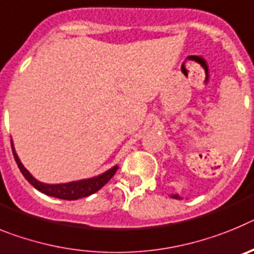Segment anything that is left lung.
<instances>
[{
	"instance_id": "left-lung-1",
	"label": "left lung",
	"mask_w": 254,
	"mask_h": 254,
	"mask_svg": "<svg viewBox=\"0 0 254 254\" xmlns=\"http://www.w3.org/2000/svg\"><path fill=\"white\" fill-rule=\"evenodd\" d=\"M171 198H175V199H182L179 194H173V195H171Z\"/></svg>"
}]
</instances>
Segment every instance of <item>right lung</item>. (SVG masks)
Returning a JSON list of instances; mask_svg holds the SVG:
<instances>
[{
  "mask_svg": "<svg viewBox=\"0 0 254 254\" xmlns=\"http://www.w3.org/2000/svg\"><path fill=\"white\" fill-rule=\"evenodd\" d=\"M11 147H12V153H14L15 161H16L17 166H19V169H20L24 178H25V179L28 180V182H29L35 189H38L39 191L47 194V195H51V197L60 198V199L75 200V199H79V198L88 197V195H90V194L96 193V191L100 190L103 185L111 179L119 169V166L116 165V166L107 170L106 173L101 174V175L98 176H94V178H90V179H83V180H78V182H70V183H65V184H45V183L38 182L35 178H33L32 174H30L25 167H24V165L21 164L19 157H17L16 152H15L12 140H11Z\"/></svg>",
  "mask_w": 254,
  "mask_h": 254,
  "instance_id": "right-lung-1",
  "label": "right lung"
}]
</instances>
